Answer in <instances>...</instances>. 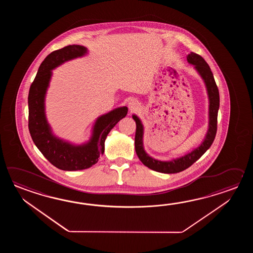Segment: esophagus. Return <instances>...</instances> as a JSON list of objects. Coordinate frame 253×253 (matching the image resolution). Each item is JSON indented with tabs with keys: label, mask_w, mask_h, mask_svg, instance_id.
Listing matches in <instances>:
<instances>
[{
	"label": "esophagus",
	"mask_w": 253,
	"mask_h": 253,
	"mask_svg": "<svg viewBox=\"0 0 253 253\" xmlns=\"http://www.w3.org/2000/svg\"><path fill=\"white\" fill-rule=\"evenodd\" d=\"M128 108L130 112H134L139 108V103L136 99H132L128 102Z\"/></svg>",
	"instance_id": "34e87169"
}]
</instances>
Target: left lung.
I'll return each mask as SVG.
<instances>
[{
  "label": "left lung",
  "instance_id": "left-lung-1",
  "mask_svg": "<svg viewBox=\"0 0 253 253\" xmlns=\"http://www.w3.org/2000/svg\"><path fill=\"white\" fill-rule=\"evenodd\" d=\"M187 61L189 64L194 66V70L197 71L202 80L205 82L206 91L209 99V114H208V130L206 132L205 138L201 142L197 147L191 152L171 160L162 161L149 156L144 147V126L141 119L134 114L132 118L136 124V131L134 136V148L135 153L138 156L140 161L145 167L150 168L156 172L163 173H175L182 172L186 168L191 167L194 162L197 161L206 151L210 148L216 135L217 131V116L220 107V96L217 85L215 83L213 74L211 70L209 65L205 59L198 54L191 52L187 55Z\"/></svg>",
  "mask_w": 253,
  "mask_h": 253
}]
</instances>
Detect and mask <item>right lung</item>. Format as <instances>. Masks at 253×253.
<instances>
[{
  "label": "right lung",
  "mask_w": 253,
  "mask_h": 253,
  "mask_svg": "<svg viewBox=\"0 0 253 253\" xmlns=\"http://www.w3.org/2000/svg\"><path fill=\"white\" fill-rule=\"evenodd\" d=\"M87 52L84 46L69 45L48 54L40 66L29 91V130L33 142L48 161L64 171L84 170L97 164L105 150L108 133L128 111L127 107H119L99 116L92 126L89 139L82 144L71 143L54 134L45 108L52 70L67 61L86 56Z\"/></svg>",
  "instance_id": "1"
}]
</instances>
